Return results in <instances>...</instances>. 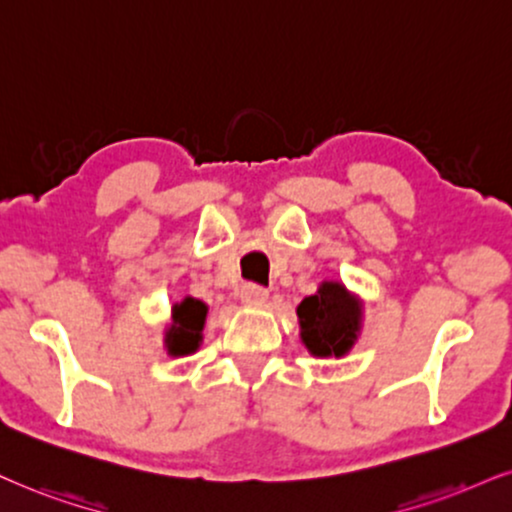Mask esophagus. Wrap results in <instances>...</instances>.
I'll return each mask as SVG.
<instances>
[{"mask_svg": "<svg viewBox=\"0 0 512 512\" xmlns=\"http://www.w3.org/2000/svg\"><path fill=\"white\" fill-rule=\"evenodd\" d=\"M239 299H242V304L246 306H263L268 301V289L258 287V285H244L242 292H239Z\"/></svg>", "mask_w": 512, "mask_h": 512, "instance_id": "esophagus-1", "label": "esophagus"}]
</instances>
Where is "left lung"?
<instances>
[{"label": "left lung", "mask_w": 512, "mask_h": 512, "mask_svg": "<svg viewBox=\"0 0 512 512\" xmlns=\"http://www.w3.org/2000/svg\"><path fill=\"white\" fill-rule=\"evenodd\" d=\"M299 337L311 356L342 358L361 337L363 301L344 282L323 280L318 292L296 306Z\"/></svg>", "instance_id": "1"}]
</instances>
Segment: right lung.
Returning a JSON list of instances; mask_svg holds the SVG:
<instances>
[{
    "label": "right lung",
    "instance_id": "right-lung-1",
    "mask_svg": "<svg viewBox=\"0 0 512 512\" xmlns=\"http://www.w3.org/2000/svg\"><path fill=\"white\" fill-rule=\"evenodd\" d=\"M206 315L208 306L194 296H185L173 306L170 323L163 330V349L168 351V356L180 358L199 351L201 342H204Z\"/></svg>",
    "mask_w": 512,
    "mask_h": 512
}]
</instances>
